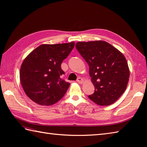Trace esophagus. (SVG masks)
I'll return each mask as SVG.
<instances>
[{"label":"esophagus","mask_w":147,"mask_h":147,"mask_svg":"<svg viewBox=\"0 0 147 147\" xmlns=\"http://www.w3.org/2000/svg\"><path fill=\"white\" fill-rule=\"evenodd\" d=\"M77 82H78V83H83V78H81V77H79V78H78V79L77 80Z\"/></svg>","instance_id":"34e87169"}]
</instances>
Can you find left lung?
Masks as SVG:
<instances>
[{
  "instance_id": "obj_1",
  "label": "left lung",
  "mask_w": 147,
  "mask_h": 147,
  "mask_svg": "<svg viewBox=\"0 0 147 147\" xmlns=\"http://www.w3.org/2000/svg\"><path fill=\"white\" fill-rule=\"evenodd\" d=\"M77 50L88 64L95 90L88 97L99 105H109L125 91L129 78L127 61L110 43L102 41L78 42Z\"/></svg>"
}]
</instances>
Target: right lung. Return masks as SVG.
<instances>
[{
	"instance_id": "add662e5",
	"label": "right lung",
	"mask_w": 147,
	"mask_h": 147,
	"mask_svg": "<svg viewBox=\"0 0 147 147\" xmlns=\"http://www.w3.org/2000/svg\"><path fill=\"white\" fill-rule=\"evenodd\" d=\"M75 45L70 43L38 47L26 57L20 69V81L29 98L39 105H51L65 95L70 83L61 78L63 61Z\"/></svg>"
}]
</instances>
